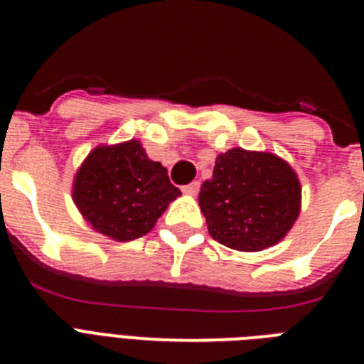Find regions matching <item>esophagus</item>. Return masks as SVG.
Wrapping results in <instances>:
<instances>
[{
    "instance_id": "1",
    "label": "esophagus",
    "mask_w": 364,
    "mask_h": 364,
    "mask_svg": "<svg viewBox=\"0 0 364 364\" xmlns=\"http://www.w3.org/2000/svg\"><path fill=\"white\" fill-rule=\"evenodd\" d=\"M198 189H200V182H198V180H195V182H191V184L184 186V188H182V191L188 193V195H197Z\"/></svg>"
}]
</instances>
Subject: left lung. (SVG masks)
Returning a JSON list of instances; mask_svg holds the SVG:
<instances>
[{
	"label": "left lung",
	"mask_w": 364,
	"mask_h": 364,
	"mask_svg": "<svg viewBox=\"0 0 364 364\" xmlns=\"http://www.w3.org/2000/svg\"><path fill=\"white\" fill-rule=\"evenodd\" d=\"M198 205L217 242L260 252L284 237L301 211V184L288 164L272 153L230 149L215 160L213 178Z\"/></svg>",
	"instance_id": "8db88e82"
}]
</instances>
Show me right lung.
<instances>
[{
  "label": "right lung",
  "mask_w": 364,
  "mask_h": 364,
  "mask_svg": "<svg viewBox=\"0 0 364 364\" xmlns=\"http://www.w3.org/2000/svg\"><path fill=\"white\" fill-rule=\"evenodd\" d=\"M178 195L166 167L147 159L138 140L96 147L76 173L73 188L83 218L122 242L149 233Z\"/></svg>",
  "instance_id": "obj_1"
}]
</instances>
